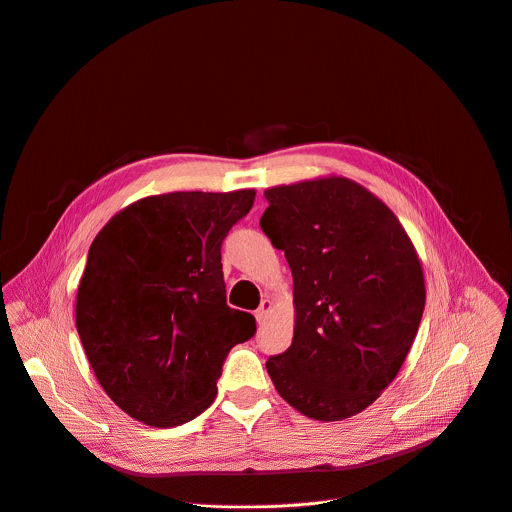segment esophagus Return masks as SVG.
<instances>
[{
  "label": "esophagus",
  "mask_w": 512,
  "mask_h": 512,
  "mask_svg": "<svg viewBox=\"0 0 512 512\" xmlns=\"http://www.w3.org/2000/svg\"><path fill=\"white\" fill-rule=\"evenodd\" d=\"M270 306H272V300L266 296L262 302H260V306H258V311L254 313L256 315V321L262 325L266 319H268V311H270Z\"/></svg>",
  "instance_id": "1"
}]
</instances>
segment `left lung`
<instances>
[{
    "label": "left lung",
    "mask_w": 512,
    "mask_h": 512,
    "mask_svg": "<svg viewBox=\"0 0 512 512\" xmlns=\"http://www.w3.org/2000/svg\"><path fill=\"white\" fill-rule=\"evenodd\" d=\"M260 220L292 270V345L268 357L276 391L306 418L363 412L395 379L416 339L426 286L395 214L345 177L264 191Z\"/></svg>",
    "instance_id": "8db88e82"
}]
</instances>
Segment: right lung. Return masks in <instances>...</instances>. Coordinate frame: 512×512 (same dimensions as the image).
<instances>
[{"label": "right lung", "instance_id": "add662e5", "mask_svg": "<svg viewBox=\"0 0 512 512\" xmlns=\"http://www.w3.org/2000/svg\"><path fill=\"white\" fill-rule=\"evenodd\" d=\"M254 189L135 201L98 232L76 296V329L109 397L131 418L181 426L206 412L230 349L254 337L230 309L222 242Z\"/></svg>", "mask_w": 512, "mask_h": 512}]
</instances>
